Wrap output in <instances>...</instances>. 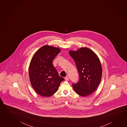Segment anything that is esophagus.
I'll return each instance as SVG.
<instances>
[{"label":"esophagus","instance_id":"esophagus-1","mask_svg":"<svg viewBox=\"0 0 127 127\" xmlns=\"http://www.w3.org/2000/svg\"><path fill=\"white\" fill-rule=\"evenodd\" d=\"M65 80L66 81H68V80H69V77L67 76L65 77Z\"/></svg>","mask_w":127,"mask_h":127}]
</instances>
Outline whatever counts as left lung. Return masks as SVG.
Returning <instances> with one entry per match:
<instances>
[{
    "label": "left lung",
    "mask_w": 127,
    "mask_h": 127,
    "mask_svg": "<svg viewBox=\"0 0 127 127\" xmlns=\"http://www.w3.org/2000/svg\"><path fill=\"white\" fill-rule=\"evenodd\" d=\"M69 54L75 62L80 77L78 82L72 84L73 88L79 95L88 96L97 89L101 80L100 60L93 51L87 47L70 51Z\"/></svg>",
    "instance_id": "obj_1"
}]
</instances>
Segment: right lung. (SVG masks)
Instances as JSON below:
<instances>
[{"mask_svg": "<svg viewBox=\"0 0 127 127\" xmlns=\"http://www.w3.org/2000/svg\"><path fill=\"white\" fill-rule=\"evenodd\" d=\"M60 51L59 48L44 45L35 53L30 61L29 70L30 83L35 91L43 97L54 95L64 81L52 64Z\"/></svg>", "mask_w": 127, "mask_h": 127, "instance_id": "1", "label": "right lung"}]
</instances>
